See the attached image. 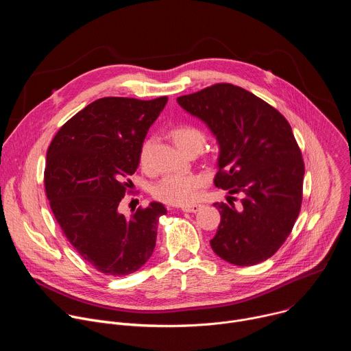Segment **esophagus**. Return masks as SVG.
I'll list each match as a JSON object with an SVG mask.
<instances>
[{"label": "esophagus", "mask_w": 351, "mask_h": 351, "mask_svg": "<svg viewBox=\"0 0 351 351\" xmlns=\"http://www.w3.org/2000/svg\"><path fill=\"white\" fill-rule=\"evenodd\" d=\"M199 208H202V204H189V206H183L182 211L183 213H197Z\"/></svg>", "instance_id": "obj_1"}]
</instances>
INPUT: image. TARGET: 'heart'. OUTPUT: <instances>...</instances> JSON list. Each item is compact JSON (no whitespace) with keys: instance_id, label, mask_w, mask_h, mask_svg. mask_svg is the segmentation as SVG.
Here are the masks:
<instances>
[{"instance_id":"obj_1","label":"heart","mask_w":351,"mask_h":351,"mask_svg":"<svg viewBox=\"0 0 351 351\" xmlns=\"http://www.w3.org/2000/svg\"><path fill=\"white\" fill-rule=\"evenodd\" d=\"M171 137L179 149L187 154L191 149H202L206 136L197 126L190 123H182L171 130ZM149 147L152 140L147 138L140 147L138 160L143 167L148 165ZM206 183L202 175H165L154 183L152 193L156 199L169 206H189L194 202L198 190Z\"/></svg>"}]
</instances>
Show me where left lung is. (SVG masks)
<instances>
[{"instance_id":"1","label":"left lung","mask_w":351,"mask_h":351,"mask_svg":"<svg viewBox=\"0 0 351 351\" xmlns=\"http://www.w3.org/2000/svg\"><path fill=\"white\" fill-rule=\"evenodd\" d=\"M178 103L217 136L215 186L241 194L239 207L214 204L221 214L210 241L215 254L240 267L268 260L289 237L303 202L304 161L289 122L264 99L230 83L180 95Z\"/></svg>"}]
</instances>
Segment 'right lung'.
<instances>
[{
    "label": "right lung",
    "mask_w": 351,
    "mask_h": 351,
    "mask_svg": "<svg viewBox=\"0 0 351 351\" xmlns=\"http://www.w3.org/2000/svg\"><path fill=\"white\" fill-rule=\"evenodd\" d=\"M168 97H104L73 115L47 152L44 187L62 233L98 272L125 276L152 257L161 203L118 211L138 167L140 147Z\"/></svg>",
    "instance_id": "obj_1"
}]
</instances>
